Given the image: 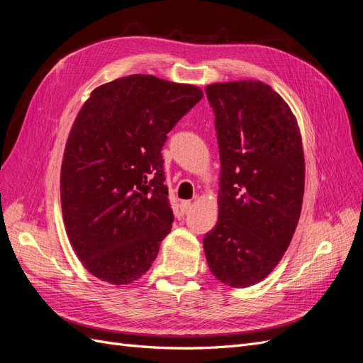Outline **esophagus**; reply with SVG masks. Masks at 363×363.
Listing matches in <instances>:
<instances>
[{"mask_svg":"<svg viewBox=\"0 0 363 363\" xmlns=\"http://www.w3.org/2000/svg\"><path fill=\"white\" fill-rule=\"evenodd\" d=\"M180 208H182L183 213L189 212L191 208H192V203H191V201H182V203H180Z\"/></svg>","mask_w":363,"mask_h":363,"instance_id":"esophagus-1","label":"esophagus"}]
</instances>
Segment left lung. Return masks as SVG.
Instances as JSON below:
<instances>
[{
  "instance_id": "obj_1",
  "label": "left lung",
  "mask_w": 363,
  "mask_h": 363,
  "mask_svg": "<svg viewBox=\"0 0 363 363\" xmlns=\"http://www.w3.org/2000/svg\"><path fill=\"white\" fill-rule=\"evenodd\" d=\"M219 145L218 223L203 247L213 276L248 288L277 267L298 224L304 155L289 106L260 80L206 86Z\"/></svg>"
}]
</instances>
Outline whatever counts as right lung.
I'll use <instances>...</instances> for the list:
<instances>
[{
	"mask_svg": "<svg viewBox=\"0 0 363 363\" xmlns=\"http://www.w3.org/2000/svg\"><path fill=\"white\" fill-rule=\"evenodd\" d=\"M201 98L194 84L133 74L98 86L80 108L60 200L69 242L92 276L119 286L155 262L174 221L162 147Z\"/></svg>",
	"mask_w": 363,
	"mask_h": 363,
	"instance_id": "obj_1",
	"label": "right lung"
}]
</instances>
